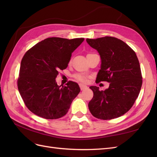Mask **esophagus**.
<instances>
[{
	"label": "esophagus",
	"mask_w": 157,
	"mask_h": 157,
	"mask_svg": "<svg viewBox=\"0 0 157 157\" xmlns=\"http://www.w3.org/2000/svg\"><path fill=\"white\" fill-rule=\"evenodd\" d=\"M79 86H80V90H84L88 88L87 86H86V85H84V84H79Z\"/></svg>",
	"instance_id": "1"
}]
</instances>
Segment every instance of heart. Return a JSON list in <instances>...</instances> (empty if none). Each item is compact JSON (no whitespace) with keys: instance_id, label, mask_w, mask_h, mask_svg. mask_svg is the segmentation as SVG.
<instances>
[{"instance_id":"b5f03b06","label":"heart","mask_w":157,"mask_h":157,"mask_svg":"<svg viewBox=\"0 0 157 157\" xmlns=\"http://www.w3.org/2000/svg\"><path fill=\"white\" fill-rule=\"evenodd\" d=\"M75 77L76 79L78 80V81H80V82H84L86 81V78H85V77H84V76H83V75H76L75 76Z\"/></svg>"}]
</instances>
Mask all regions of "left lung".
Returning <instances> with one entry per match:
<instances>
[{"label":"left lung","instance_id":"obj_1","mask_svg":"<svg viewBox=\"0 0 157 157\" xmlns=\"http://www.w3.org/2000/svg\"><path fill=\"white\" fill-rule=\"evenodd\" d=\"M87 43L100 56L101 66L96 82L107 81L109 86L99 91L90 86L94 96L88 103L90 113L96 118L109 120L130 110L138 97L142 77L138 59L130 47L112 36L86 39Z\"/></svg>","mask_w":157,"mask_h":157}]
</instances>
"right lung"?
<instances>
[{"label": "right lung", "instance_id": "right-lung-1", "mask_svg": "<svg viewBox=\"0 0 157 157\" xmlns=\"http://www.w3.org/2000/svg\"><path fill=\"white\" fill-rule=\"evenodd\" d=\"M84 40L48 38L38 42L23 57L17 88L25 105L36 115L56 119L68 112L80 87L73 81L61 87L56 78L59 70L67 67L71 54Z\"/></svg>", "mask_w": 157, "mask_h": 157}]
</instances>
